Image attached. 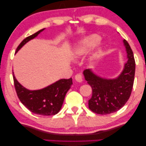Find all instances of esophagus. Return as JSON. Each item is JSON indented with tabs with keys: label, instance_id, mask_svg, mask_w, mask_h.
<instances>
[{
	"label": "esophagus",
	"instance_id": "esophagus-1",
	"mask_svg": "<svg viewBox=\"0 0 146 146\" xmlns=\"http://www.w3.org/2000/svg\"><path fill=\"white\" fill-rule=\"evenodd\" d=\"M75 80L76 81L78 82H82V76L80 74H77L75 76Z\"/></svg>",
	"mask_w": 146,
	"mask_h": 146
}]
</instances>
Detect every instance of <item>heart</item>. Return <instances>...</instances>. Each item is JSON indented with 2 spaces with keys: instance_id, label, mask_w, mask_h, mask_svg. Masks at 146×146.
Returning <instances> with one entry per match:
<instances>
[{
  "instance_id": "1",
  "label": "heart",
  "mask_w": 146,
  "mask_h": 146,
  "mask_svg": "<svg viewBox=\"0 0 146 146\" xmlns=\"http://www.w3.org/2000/svg\"><path fill=\"white\" fill-rule=\"evenodd\" d=\"M99 40V36L96 35H92L85 37L77 44L74 50V58H79L84 55L91 47L98 42ZM98 56V54L95 53L91 57V60H93Z\"/></svg>"
}]
</instances>
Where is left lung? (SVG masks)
<instances>
[{
    "mask_svg": "<svg viewBox=\"0 0 146 146\" xmlns=\"http://www.w3.org/2000/svg\"><path fill=\"white\" fill-rule=\"evenodd\" d=\"M123 44L126 48L127 61L122 72L116 78H103L89 69L83 72L86 80L92 90V96L88 100L89 108L98 114L106 115L118 111L130 97L134 81L135 62L128 42L123 40Z\"/></svg>",
    "mask_w": 146,
    "mask_h": 146,
    "instance_id": "left-lung-1",
    "label": "left lung"
}]
</instances>
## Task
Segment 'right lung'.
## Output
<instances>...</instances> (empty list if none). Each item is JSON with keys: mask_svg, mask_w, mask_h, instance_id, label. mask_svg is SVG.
I'll list each match as a JSON object with an SVG mask.
<instances>
[{"mask_svg": "<svg viewBox=\"0 0 146 146\" xmlns=\"http://www.w3.org/2000/svg\"><path fill=\"white\" fill-rule=\"evenodd\" d=\"M44 30V29L24 39L17 47L16 52L27 42L35 38ZM13 80L17 96L22 104L32 112L42 115H53L58 113L62 106L66 94L72 84V78L61 79L43 89L29 90L17 81L14 73Z\"/></svg>", "mask_w": 146, "mask_h": 146, "instance_id": "add662e5", "label": "right lung"}]
</instances>
